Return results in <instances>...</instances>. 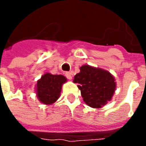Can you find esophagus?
<instances>
[{
	"instance_id": "obj_1",
	"label": "esophagus",
	"mask_w": 146,
	"mask_h": 146,
	"mask_svg": "<svg viewBox=\"0 0 146 146\" xmlns=\"http://www.w3.org/2000/svg\"><path fill=\"white\" fill-rule=\"evenodd\" d=\"M65 76H66V77L67 79H72V74H71V73H70V72H66V73H65Z\"/></svg>"
}]
</instances>
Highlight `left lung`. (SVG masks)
I'll return each instance as SVG.
<instances>
[{"label":"left lung","instance_id":"1","mask_svg":"<svg viewBox=\"0 0 146 146\" xmlns=\"http://www.w3.org/2000/svg\"><path fill=\"white\" fill-rule=\"evenodd\" d=\"M80 72L74 76L73 82L77 83L81 96L86 104L92 108H100L112 98L116 88L113 76L102 69L83 66Z\"/></svg>","mask_w":146,"mask_h":146}]
</instances>
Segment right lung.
<instances>
[{"label": "right lung", "instance_id": "obj_1", "mask_svg": "<svg viewBox=\"0 0 146 146\" xmlns=\"http://www.w3.org/2000/svg\"><path fill=\"white\" fill-rule=\"evenodd\" d=\"M66 82L62 75L46 73L41 76L36 84V95L42 103L52 104L59 98L62 85Z\"/></svg>", "mask_w": 146, "mask_h": 146}]
</instances>
